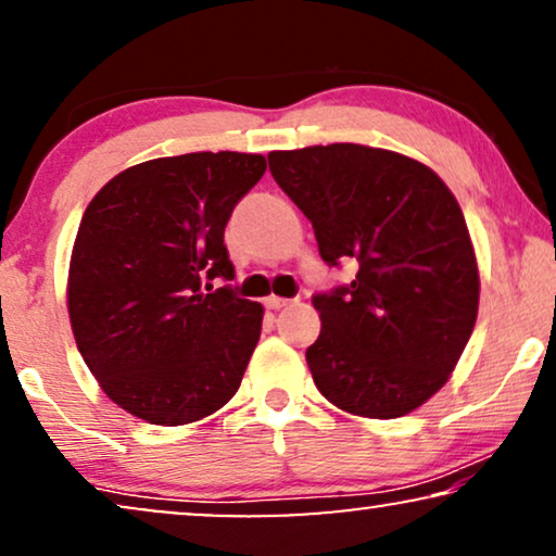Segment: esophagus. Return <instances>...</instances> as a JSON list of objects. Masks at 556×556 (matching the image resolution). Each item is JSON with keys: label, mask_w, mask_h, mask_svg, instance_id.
I'll list each match as a JSON object with an SVG mask.
<instances>
[{"label": "esophagus", "mask_w": 556, "mask_h": 556, "mask_svg": "<svg viewBox=\"0 0 556 556\" xmlns=\"http://www.w3.org/2000/svg\"><path fill=\"white\" fill-rule=\"evenodd\" d=\"M288 303H291L288 299H278V295H268V299H265V308L278 311V308H286Z\"/></svg>", "instance_id": "obj_1"}]
</instances>
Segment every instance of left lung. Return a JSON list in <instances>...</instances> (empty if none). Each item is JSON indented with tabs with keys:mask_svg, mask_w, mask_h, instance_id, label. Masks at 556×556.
Listing matches in <instances>:
<instances>
[{
	"mask_svg": "<svg viewBox=\"0 0 556 556\" xmlns=\"http://www.w3.org/2000/svg\"><path fill=\"white\" fill-rule=\"evenodd\" d=\"M268 164L324 263L359 265L352 283L314 295L321 333L306 362L318 392L375 420L413 413L447 382L478 316L473 242L453 192L430 166L362 143L270 151Z\"/></svg>",
	"mask_w": 556,
	"mask_h": 556,
	"instance_id": "1",
	"label": "left lung"
}]
</instances>
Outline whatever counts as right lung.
<instances>
[{
  "label": "right lung",
  "mask_w": 556,
  "mask_h": 556,
  "mask_svg": "<svg viewBox=\"0 0 556 556\" xmlns=\"http://www.w3.org/2000/svg\"><path fill=\"white\" fill-rule=\"evenodd\" d=\"M265 174L240 151L151 159L86 207L67 273L75 344L101 390L151 425L202 420L232 400L263 306L240 299L225 225Z\"/></svg>",
  "instance_id": "obj_1"
}]
</instances>
